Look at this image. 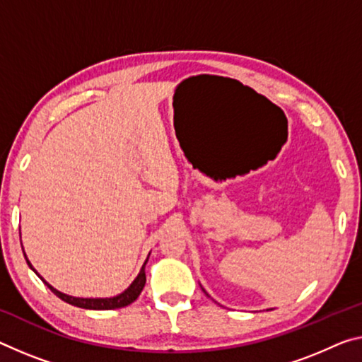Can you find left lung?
<instances>
[{"instance_id":"8db88e82","label":"left lung","mask_w":362,"mask_h":362,"mask_svg":"<svg viewBox=\"0 0 362 362\" xmlns=\"http://www.w3.org/2000/svg\"><path fill=\"white\" fill-rule=\"evenodd\" d=\"M203 291H204V290H203Z\"/></svg>"}]
</instances>
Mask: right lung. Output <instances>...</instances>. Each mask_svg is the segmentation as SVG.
<instances>
[{"instance_id": "1", "label": "right lung", "mask_w": 362, "mask_h": 362, "mask_svg": "<svg viewBox=\"0 0 362 362\" xmlns=\"http://www.w3.org/2000/svg\"><path fill=\"white\" fill-rule=\"evenodd\" d=\"M25 256V255H24ZM27 259V256H25ZM148 259L145 261V264H143V267L140 269V274L136 275V279L132 282V285L129 286L127 290L122 291V293L117 295V296H112V298H76V296H69L66 293H61L59 290H56L51 286L47 280H45L42 275H40L35 269L32 267L30 261L27 259V264L30 266V269L33 272H35L40 279L43 280L45 285H48V288L53 291V293L61 298L62 301L69 303V305L72 306H77V308H83V309H93V311H106V309H119V308H124V306H129L130 303H134L136 298L140 296L143 286H145L146 284V275H145V266H146Z\"/></svg>"}]
</instances>
